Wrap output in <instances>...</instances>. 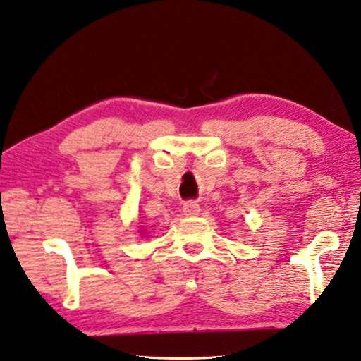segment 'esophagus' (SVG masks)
I'll use <instances>...</instances> for the list:
<instances>
[{
	"mask_svg": "<svg viewBox=\"0 0 361 361\" xmlns=\"http://www.w3.org/2000/svg\"><path fill=\"white\" fill-rule=\"evenodd\" d=\"M183 212H185V215H199L201 207L196 202H186L183 205Z\"/></svg>",
	"mask_w": 361,
	"mask_h": 361,
	"instance_id": "34e87169",
	"label": "esophagus"
}]
</instances>
